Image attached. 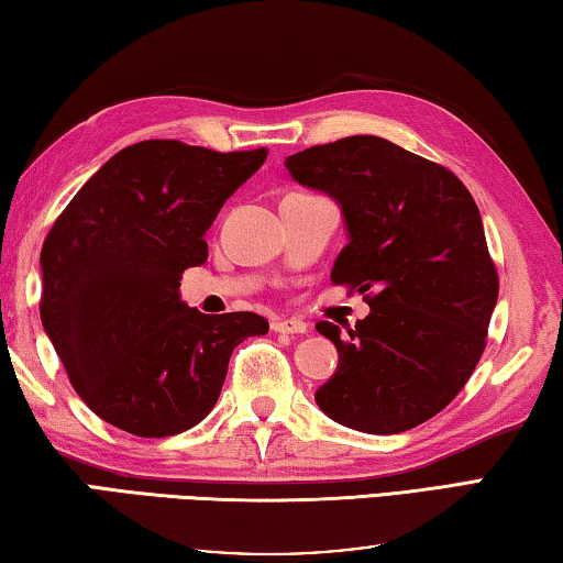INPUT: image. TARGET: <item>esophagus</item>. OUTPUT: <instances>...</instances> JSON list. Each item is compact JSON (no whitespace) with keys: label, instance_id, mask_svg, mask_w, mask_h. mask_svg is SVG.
<instances>
[{"label":"esophagus","instance_id":"34e87169","mask_svg":"<svg viewBox=\"0 0 563 563\" xmlns=\"http://www.w3.org/2000/svg\"><path fill=\"white\" fill-rule=\"evenodd\" d=\"M275 333H308V323H302L300 318H275L273 320Z\"/></svg>","mask_w":563,"mask_h":563}]
</instances>
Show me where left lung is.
Wrapping results in <instances>:
<instances>
[{
	"label": "left lung",
	"instance_id": "left-lung-1",
	"mask_svg": "<svg viewBox=\"0 0 563 563\" xmlns=\"http://www.w3.org/2000/svg\"><path fill=\"white\" fill-rule=\"evenodd\" d=\"M285 167L341 202L347 245L330 280L371 306L347 335L316 325L341 355L316 394L320 410L363 433L421 426L466 386L496 308L498 273L474 198L449 167L373 135L308 147Z\"/></svg>",
	"mask_w": 563,
	"mask_h": 563
}]
</instances>
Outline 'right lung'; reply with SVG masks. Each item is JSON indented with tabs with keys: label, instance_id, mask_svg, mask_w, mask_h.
Wrapping results in <instances>:
<instances>
[{
	"label": "right lung",
	"instance_id": "obj_1",
	"mask_svg": "<svg viewBox=\"0 0 563 563\" xmlns=\"http://www.w3.org/2000/svg\"><path fill=\"white\" fill-rule=\"evenodd\" d=\"M267 150L216 153L180 140L120 150L79 187L42 245L40 316L77 396L140 439L198 426L257 313L205 316L180 275L208 261L205 230Z\"/></svg>",
	"mask_w": 563,
	"mask_h": 563
}]
</instances>
